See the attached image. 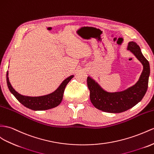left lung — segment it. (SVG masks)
Instances as JSON below:
<instances>
[{"label": "left lung", "mask_w": 154, "mask_h": 154, "mask_svg": "<svg viewBox=\"0 0 154 154\" xmlns=\"http://www.w3.org/2000/svg\"><path fill=\"white\" fill-rule=\"evenodd\" d=\"M127 49L135 55L143 66V72L135 85L122 91L110 92L104 90L91 77H87L90 101L94 107L102 111L120 113L128 111L139 103L147 91L150 73L149 62L135 42H129Z\"/></svg>", "instance_id": "1"}]
</instances>
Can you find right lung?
I'll return each instance as SVG.
<instances>
[{
	"mask_svg": "<svg viewBox=\"0 0 154 154\" xmlns=\"http://www.w3.org/2000/svg\"><path fill=\"white\" fill-rule=\"evenodd\" d=\"M73 77L74 75H71L65 79L54 92L40 96H24L18 93L10 83L8 77V71L6 73V81L10 92L25 107L33 111H45L54 108L60 105L62 100L66 86Z\"/></svg>",
	"mask_w": 154,
	"mask_h": 154,
	"instance_id": "right-lung-1",
	"label": "right lung"
}]
</instances>
